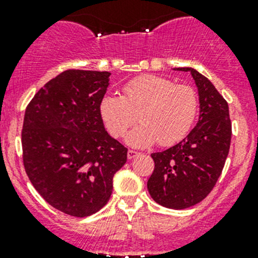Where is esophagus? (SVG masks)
<instances>
[{
    "instance_id": "1",
    "label": "esophagus",
    "mask_w": 258,
    "mask_h": 258,
    "mask_svg": "<svg viewBox=\"0 0 258 258\" xmlns=\"http://www.w3.org/2000/svg\"><path fill=\"white\" fill-rule=\"evenodd\" d=\"M139 155L140 153L136 152V151L128 150V152H127V158H128V160H132V158H135V157H139Z\"/></svg>"
}]
</instances>
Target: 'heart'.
<instances>
[{
	"label": "heart",
	"mask_w": 258,
	"mask_h": 258,
	"mask_svg": "<svg viewBox=\"0 0 258 258\" xmlns=\"http://www.w3.org/2000/svg\"><path fill=\"white\" fill-rule=\"evenodd\" d=\"M199 113L196 91L160 76L137 77L123 87V96L106 95L100 102V114L113 137H121L136 122L141 124L126 136L135 147L158 142L167 147L186 137Z\"/></svg>",
	"instance_id": "obj_1"
}]
</instances>
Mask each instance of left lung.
<instances>
[{"mask_svg":"<svg viewBox=\"0 0 258 258\" xmlns=\"http://www.w3.org/2000/svg\"><path fill=\"white\" fill-rule=\"evenodd\" d=\"M175 70L194 77L199 90V122L177 145L151 155L155 170L147 188L161 206L183 210L201 202L215 187L230 151L232 127L227 102L212 82L191 67Z\"/></svg>","mask_w":258,"mask_h":258,"instance_id":"8db88e82","label":"left lung"}]
</instances>
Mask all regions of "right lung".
Returning a JSON list of instances; mask_svg holds the SVG:
<instances>
[{
    "label": "right lung",
    "instance_id": "1",
    "mask_svg": "<svg viewBox=\"0 0 258 258\" xmlns=\"http://www.w3.org/2000/svg\"><path fill=\"white\" fill-rule=\"evenodd\" d=\"M110 76L67 70L26 108V173L47 204L74 217L93 215L107 204L114 173L127 161V148L107 134L100 114Z\"/></svg>",
    "mask_w": 258,
    "mask_h": 258
}]
</instances>
